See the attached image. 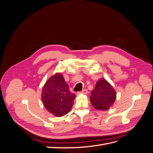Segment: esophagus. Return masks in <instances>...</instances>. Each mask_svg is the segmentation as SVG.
Returning a JSON list of instances; mask_svg holds the SVG:
<instances>
[{"instance_id":"34e87169","label":"esophagus","mask_w":153,"mask_h":153,"mask_svg":"<svg viewBox=\"0 0 153 153\" xmlns=\"http://www.w3.org/2000/svg\"><path fill=\"white\" fill-rule=\"evenodd\" d=\"M88 93V91L87 89H84L82 90V91H80L77 92V94H87Z\"/></svg>"}]
</instances>
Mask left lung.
I'll return each mask as SVG.
<instances>
[{"label": "left lung", "instance_id": "left-lung-1", "mask_svg": "<svg viewBox=\"0 0 153 153\" xmlns=\"http://www.w3.org/2000/svg\"><path fill=\"white\" fill-rule=\"evenodd\" d=\"M116 98L114 88L108 82L101 79L96 83L90 97L91 104L97 110H106L112 106Z\"/></svg>", "mask_w": 153, "mask_h": 153}]
</instances>
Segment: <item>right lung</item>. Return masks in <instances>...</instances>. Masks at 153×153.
I'll return each mask as SVG.
<instances>
[{
  "label": "right lung",
  "instance_id": "obj_1",
  "mask_svg": "<svg viewBox=\"0 0 153 153\" xmlns=\"http://www.w3.org/2000/svg\"><path fill=\"white\" fill-rule=\"evenodd\" d=\"M75 97L61 73L55 74L46 82L41 95L45 108L57 117L63 116L71 110Z\"/></svg>",
  "mask_w": 153,
  "mask_h": 153
}]
</instances>
